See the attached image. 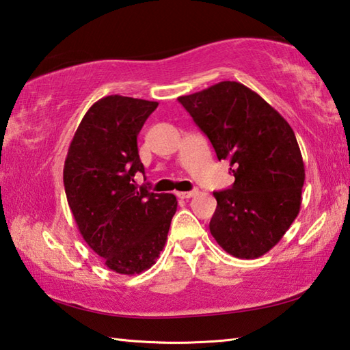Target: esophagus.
I'll return each instance as SVG.
<instances>
[{"mask_svg": "<svg viewBox=\"0 0 350 350\" xmlns=\"http://www.w3.org/2000/svg\"><path fill=\"white\" fill-rule=\"evenodd\" d=\"M197 194V189H193V191H182V193H177V196L180 197V199H191Z\"/></svg>", "mask_w": 350, "mask_h": 350, "instance_id": "obj_1", "label": "esophagus"}]
</instances>
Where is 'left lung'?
Masks as SVG:
<instances>
[{
    "mask_svg": "<svg viewBox=\"0 0 350 350\" xmlns=\"http://www.w3.org/2000/svg\"><path fill=\"white\" fill-rule=\"evenodd\" d=\"M177 99L219 161H230L236 177L231 188L213 193L217 208L209 231L234 257H262L300 213L304 163L294 130L260 94L236 81Z\"/></svg>",
    "mask_w": 350,
    "mask_h": 350,
    "instance_id": "obj_1",
    "label": "left lung"
}]
</instances>
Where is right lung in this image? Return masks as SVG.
I'll use <instances>...</instances> for the list:
<instances>
[{"label": "right lung", "instance_id": "add662e5", "mask_svg": "<svg viewBox=\"0 0 350 350\" xmlns=\"http://www.w3.org/2000/svg\"><path fill=\"white\" fill-rule=\"evenodd\" d=\"M157 103L111 94L94 103L76 130L64 163L68 206L87 245L113 272L150 269L177 209L174 194L137 188V135Z\"/></svg>", "mask_w": 350, "mask_h": 350}]
</instances>
